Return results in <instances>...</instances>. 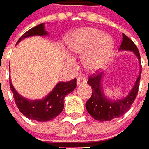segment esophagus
Instances as JSON below:
<instances>
[{"mask_svg": "<svg viewBox=\"0 0 149 149\" xmlns=\"http://www.w3.org/2000/svg\"><path fill=\"white\" fill-rule=\"evenodd\" d=\"M86 83V79L84 78H78L77 79V86H81Z\"/></svg>", "mask_w": 149, "mask_h": 149, "instance_id": "1", "label": "esophagus"}]
</instances>
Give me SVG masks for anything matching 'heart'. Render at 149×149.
Wrapping results in <instances>:
<instances>
[{"label":"heart","instance_id":"heart-1","mask_svg":"<svg viewBox=\"0 0 149 149\" xmlns=\"http://www.w3.org/2000/svg\"><path fill=\"white\" fill-rule=\"evenodd\" d=\"M71 52L84 55V65L92 71L103 68L111 57L113 49V40L105 35L101 30L92 28L81 29L74 32L67 41ZM68 62L72 63V58L68 57Z\"/></svg>","mask_w":149,"mask_h":149}]
</instances>
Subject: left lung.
Listing matches in <instances>:
<instances>
[{
    "mask_svg": "<svg viewBox=\"0 0 149 149\" xmlns=\"http://www.w3.org/2000/svg\"><path fill=\"white\" fill-rule=\"evenodd\" d=\"M119 50L133 51L137 56L139 63H141V56L137 46L125 34H122V42ZM141 74V64L140 67L139 76L131 91L126 97L117 100L109 99L106 96L104 93V88L102 86L104 72H100L99 74H96V75L94 74L93 76H90L87 83L89 86H91L93 89V93L91 98L86 103V107L89 114L93 119L99 121H110L113 119L124 115L129 110L137 96Z\"/></svg>",
    "mask_w": 149,
    "mask_h": 149,
    "instance_id": "left-lung-1",
    "label": "left lung"
}]
</instances>
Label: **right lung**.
Segmentation results:
<instances>
[{
	"instance_id": "add662e5",
	"label": "right lung",
	"mask_w": 149,
	"mask_h": 149,
	"mask_svg": "<svg viewBox=\"0 0 149 149\" xmlns=\"http://www.w3.org/2000/svg\"><path fill=\"white\" fill-rule=\"evenodd\" d=\"M44 23H41L24 33L17 43L22 39L33 36H48ZM16 43V44H17ZM10 89L14 95L15 102L19 111L29 120L36 121H49L58 116L63 109V100L66 95L70 93L77 86V79H74L69 82H59L52 91L41 100H28L20 95L9 80Z\"/></svg>"
}]
</instances>
